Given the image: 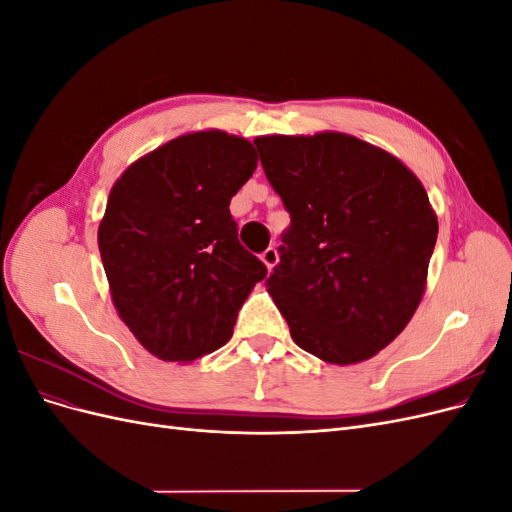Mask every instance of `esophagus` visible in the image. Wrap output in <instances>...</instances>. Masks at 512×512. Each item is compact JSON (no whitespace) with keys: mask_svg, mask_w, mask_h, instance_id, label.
<instances>
[{"mask_svg":"<svg viewBox=\"0 0 512 512\" xmlns=\"http://www.w3.org/2000/svg\"><path fill=\"white\" fill-rule=\"evenodd\" d=\"M260 260H262V262H265V265H267V269H273V267L277 265V260H280V256H277V250H275V247L271 245V247H267V250H265V252H262V254H260Z\"/></svg>","mask_w":512,"mask_h":512,"instance_id":"esophagus-1","label":"esophagus"}]
</instances>
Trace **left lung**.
<instances>
[{
  "label": "left lung",
  "mask_w": 512,
  "mask_h": 512,
  "mask_svg": "<svg viewBox=\"0 0 512 512\" xmlns=\"http://www.w3.org/2000/svg\"><path fill=\"white\" fill-rule=\"evenodd\" d=\"M254 145L290 213L267 290L294 344L333 365L371 359L423 297L438 239L425 188L391 153L348 134Z\"/></svg>",
  "instance_id": "1"
}]
</instances>
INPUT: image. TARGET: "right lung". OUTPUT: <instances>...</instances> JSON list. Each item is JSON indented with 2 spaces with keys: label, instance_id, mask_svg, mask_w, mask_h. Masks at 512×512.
Returning <instances> with one entry per match:
<instances>
[{
  "label": "right lung",
  "instance_id": "add662e5",
  "mask_svg": "<svg viewBox=\"0 0 512 512\" xmlns=\"http://www.w3.org/2000/svg\"><path fill=\"white\" fill-rule=\"evenodd\" d=\"M256 151L220 130L175 138L113 185L98 247L117 314L151 354L188 363L222 348L267 267L239 243L230 198Z\"/></svg>",
  "mask_w": 512,
  "mask_h": 512
}]
</instances>
